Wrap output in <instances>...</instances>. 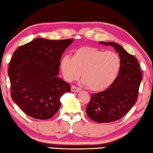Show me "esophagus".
Here are the masks:
<instances>
[{"mask_svg":"<svg viewBox=\"0 0 153 153\" xmlns=\"http://www.w3.org/2000/svg\"><path fill=\"white\" fill-rule=\"evenodd\" d=\"M80 91H81V89L76 86H72V87H71V91H72V92L77 93V92H79Z\"/></svg>","mask_w":153,"mask_h":153,"instance_id":"esophagus-1","label":"esophagus"}]
</instances>
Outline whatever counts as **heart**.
I'll use <instances>...</instances> for the list:
<instances>
[{"mask_svg": "<svg viewBox=\"0 0 153 153\" xmlns=\"http://www.w3.org/2000/svg\"><path fill=\"white\" fill-rule=\"evenodd\" d=\"M60 68L67 81L81 76L87 88L93 91L106 89L116 81L121 68V59L117 53L84 46L74 51L72 57L64 56Z\"/></svg>", "mask_w": 153, "mask_h": 153, "instance_id": "obj_1", "label": "heart"}]
</instances>
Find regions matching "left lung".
Returning a JSON list of instances; mask_svg holds the SVG:
<instances>
[{"instance_id": "1", "label": "left lung", "mask_w": 153, "mask_h": 153, "mask_svg": "<svg viewBox=\"0 0 153 153\" xmlns=\"http://www.w3.org/2000/svg\"><path fill=\"white\" fill-rule=\"evenodd\" d=\"M100 44L116 50L121 59V68L110 86L91 95L86 112L93 121L109 123L121 119L136 103L143 75L137 59L120 44L103 42Z\"/></svg>"}]
</instances>
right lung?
I'll return each instance as SVG.
<instances>
[{"mask_svg":"<svg viewBox=\"0 0 153 153\" xmlns=\"http://www.w3.org/2000/svg\"><path fill=\"white\" fill-rule=\"evenodd\" d=\"M74 39L37 38L16 50L8 74L12 100L24 113L48 120L58 111L60 97L71 86L58 77L60 58Z\"/></svg>","mask_w":153,"mask_h":153,"instance_id":"obj_1","label":"right lung"}]
</instances>
